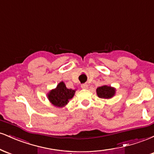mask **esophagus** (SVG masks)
I'll list each match as a JSON object with an SVG mask.
<instances>
[{
  "mask_svg": "<svg viewBox=\"0 0 154 154\" xmlns=\"http://www.w3.org/2000/svg\"><path fill=\"white\" fill-rule=\"evenodd\" d=\"M81 88H82V89H88V85L87 84V83H84V84L81 85Z\"/></svg>",
  "mask_w": 154,
  "mask_h": 154,
  "instance_id": "obj_1",
  "label": "esophagus"
}]
</instances>
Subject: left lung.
Instances as JSON below:
<instances>
[{
  "label": "left lung",
  "instance_id": "left-lung-1",
  "mask_svg": "<svg viewBox=\"0 0 154 154\" xmlns=\"http://www.w3.org/2000/svg\"><path fill=\"white\" fill-rule=\"evenodd\" d=\"M96 93L99 98H104V99H109L115 95L116 89L114 88L111 87V86L103 85L97 88Z\"/></svg>",
  "mask_w": 154,
  "mask_h": 154
}]
</instances>
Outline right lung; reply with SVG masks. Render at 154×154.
<instances>
[{
  "label": "right lung",
  "instance_id": "add662e5",
  "mask_svg": "<svg viewBox=\"0 0 154 154\" xmlns=\"http://www.w3.org/2000/svg\"><path fill=\"white\" fill-rule=\"evenodd\" d=\"M76 90L68 89L64 82H61L57 87L48 93V98L55 106L63 107L73 98Z\"/></svg>",
  "mask_w": 154,
  "mask_h": 154
}]
</instances>
